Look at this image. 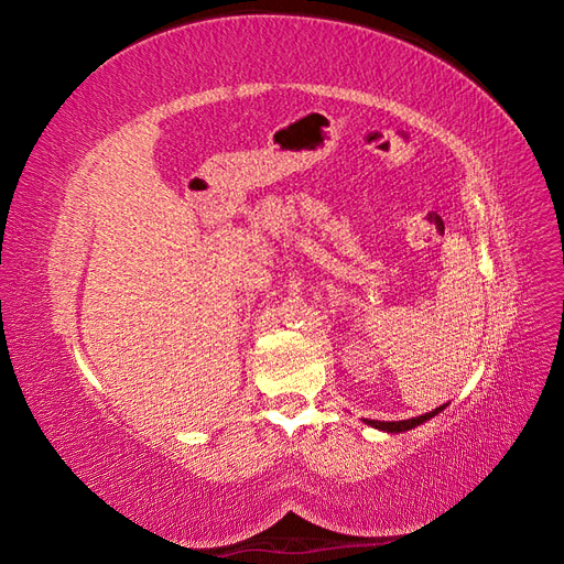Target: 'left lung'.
I'll return each mask as SVG.
<instances>
[{"label": "left lung", "mask_w": 564, "mask_h": 564, "mask_svg": "<svg viewBox=\"0 0 564 564\" xmlns=\"http://www.w3.org/2000/svg\"><path fill=\"white\" fill-rule=\"evenodd\" d=\"M445 406H447V404H442V406L433 409V412H429V414L416 416V419H406V421H369V419H365V423H369L371 429H379V431H386V433H404V431L416 429V425H421V423H425V421H431V419H433L435 414H440Z\"/></svg>", "instance_id": "8db88e82"}]
</instances>
